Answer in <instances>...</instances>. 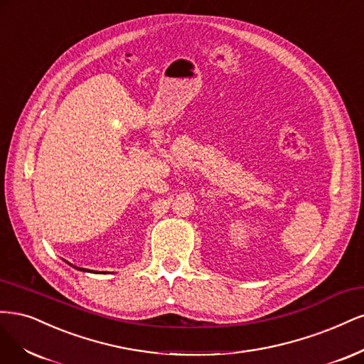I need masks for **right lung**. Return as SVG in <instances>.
I'll list each match as a JSON object with an SVG mask.
<instances>
[{"instance_id": "1", "label": "right lung", "mask_w": 364, "mask_h": 364, "mask_svg": "<svg viewBox=\"0 0 364 364\" xmlns=\"http://www.w3.org/2000/svg\"><path fill=\"white\" fill-rule=\"evenodd\" d=\"M69 264H71V263H69ZM71 266H73V264H71ZM74 267H75V266H74ZM75 269H80V271H86V269H83V267H75ZM87 272H89V271H87ZM90 272H92V271H90Z\"/></svg>"}]
</instances>
